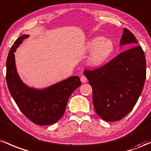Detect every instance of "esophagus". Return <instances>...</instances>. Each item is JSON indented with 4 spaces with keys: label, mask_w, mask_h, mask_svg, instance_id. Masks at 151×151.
<instances>
[{
    "label": "esophagus",
    "mask_w": 151,
    "mask_h": 151,
    "mask_svg": "<svg viewBox=\"0 0 151 151\" xmlns=\"http://www.w3.org/2000/svg\"><path fill=\"white\" fill-rule=\"evenodd\" d=\"M81 81L82 83H86L87 81V78L85 76H81Z\"/></svg>",
    "instance_id": "34e87169"
}]
</instances>
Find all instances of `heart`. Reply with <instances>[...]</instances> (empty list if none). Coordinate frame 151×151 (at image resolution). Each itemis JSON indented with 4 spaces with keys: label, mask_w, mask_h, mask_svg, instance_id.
Segmentation results:
<instances>
[{
    "label": "heart",
    "mask_w": 151,
    "mask_h": 151,
    "mask_svg": "<svg viewBox=\"0 0 151 151\" xmlns=\"http://www.w3.org/2000/svg\"><path fill=\"white\" fill-rule=\"evenodd\" d=\"M87 48L91 50L89 57L90 63L94 66L102 65L111 57L114 50V45L111 40L103 37H96L88 42Z\"/></svg>",
    "instance_id": "obj_1"
}]
</instances>
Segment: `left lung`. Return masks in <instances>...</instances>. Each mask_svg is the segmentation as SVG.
I'll return each instance as SVG.
<instances>
[{
  "label": "left lung",
  "mask_w": 151,
  "mask_h": 151,
  "mask_svg": "<svg viewBox=\"0 0 151 151\" xmlns=\"http://www.w3.org/2000/svg\"><path fill=\"white\" fill-rule=\"evenodd\" d=\"M135 35L123 28L121 45L132 43L107 63L94 70H84L93 89V103L97 114L106 121L123 119L133 110L143 91L146 60Z\"/></svg>",
  "instance_id": "left-lung-1"
}]
</instances>
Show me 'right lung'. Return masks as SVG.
Masks as SVG:
<instances>
[{
  "mask_svg": "<svg viewBox=\"0 0 151 151\" xmlns=\"http://www.w3.org/2000/svg\"><path fill=\"white\" fill-rule=\"evenodd\" d=\"M28 35L15 41L6 61V82L8 90L21 111L38 126L53 124L65 113L69 98L81 85L78 76H72L43 90L30 88L23 83L17 73L14 52Z\"/></svg>",
  "mask_w": 151,
  "mask_h": 151,
  "instance_id": "right-lung-1",
  "label": "right lung"
}]
</instances>
